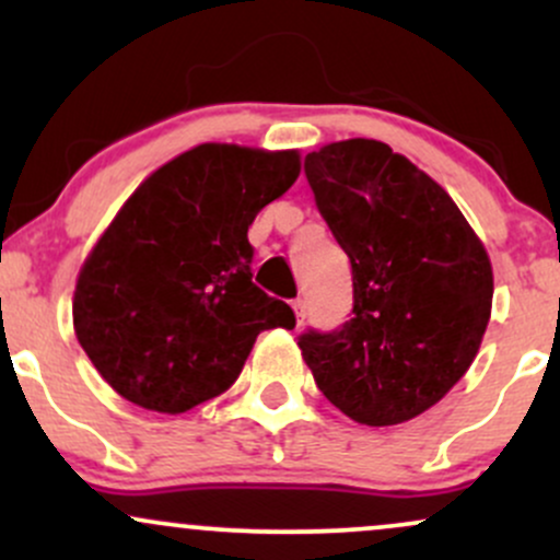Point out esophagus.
Listing matches in <instances>:
<instances>
[{
	"label": "esophagus",
	"instance_id": "obj_1",
	"mask_svg": "<svg viewBox=\"0 0 560 560\" xmlns=\"http://www.w3.org/2000/svg\"><path fill=\"white\" fill-rule=\"evenodd\" d=\"M292 307H294V316H298V324H302V320H305V300L298 298L292 302Z\"/></svg>",
	"mask_w": 560,
	"mask_h": 560
}]
</instances>
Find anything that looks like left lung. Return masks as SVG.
<instances>
[{"label": "left lung", "mask_w": 560, "mask_h": 560, "mask_svg": "<svg viewBox=\"0 0 560 560\" xmlns=\"http://www.w3.org/2000/svg\"><path fill=\"white\" fill-rule=\"evenodd\" d=\"M305 176L352 266V316L298 345L326 400L365 427L416 419L477 358L492 311L485 244L434 178L384 141L347 139Z\"/></svg>", "instance_id": "left-lung-1"}]
</instances>
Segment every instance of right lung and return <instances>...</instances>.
<instances>
[{
  "instance_id": "right-lung-1",
  "label": "right lung",
  "mask_w": 560,
  "mask_h": 560,
  "mask_svg": "<svg viewBox=\"0 0 560 560\" xmlns=\"http://www.w3.org/2000/svg\"><path fill=\"white\" fill-rule=\"evenodd\" d=\"M298 176L294 150L199 144L126 199L73 294L75 337L120 397L184 413L236 382L260 331L294 329L253 284L247 229Z\"/></svg>"
}]
</instances>
